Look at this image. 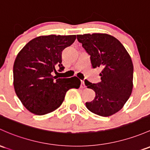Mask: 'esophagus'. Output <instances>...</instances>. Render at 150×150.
<instances>
[{
    "mask_svg": "<svg viewBox=\"0 0 150 150\" xmlns=\"http://www.w3.org/2000/svg\"><path fill=\"white\" fill-rule=\"evenodd\" d=\"M80 88H86V86H85V83H84V81H83V80H81V85H80Z\"/></svg>",
    "mask_w": 150,
    "mask_h": 150,
    "instance_id": "1",
    "label": "esophagus"
}]
</instances>
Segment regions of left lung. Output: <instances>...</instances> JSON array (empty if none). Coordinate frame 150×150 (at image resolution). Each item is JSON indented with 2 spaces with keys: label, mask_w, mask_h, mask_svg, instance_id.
<instances>
[{
  "label": "left lung",
  "mask_w": 150,
  "mask_h": 150,
  "mask_svg": "<svg viewBox=\"0 0 150 150\" xmlns=\"http://www.w3.org/2000/svg\"><path fill=\"white\" fill-rule=\"evenodd\" d=\"M77 39L91 56L93 68H102L100 83L94 84L85 80L87 88L96 93L94 100L86 102V107L98 116H111L120 111L132 94V58L122 44L109 34H80Z\"/></svg>",
  "instance_id": "8db88e82"
}]
</instances>
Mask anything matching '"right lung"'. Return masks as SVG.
<instances>
[{"mask_svg":"<svg viewBox=\"0 0 150 150\" xmlns=\"http://www.w3.org/2000/svg\"><path fill=\"white\" fill-rule=\"evenodd\" d=\"M76 39L75 35L40 36L28 42L17 54L13 64V86L23 106L36 115L59 108L66 93L80 88L77 77L57 78L52 74L64 70L62 52Z\"/></svg>","mask_w":150,"mask_h":150,"instance_id":"obj_1","label":"right lung"}]
</instances>
